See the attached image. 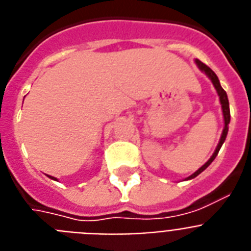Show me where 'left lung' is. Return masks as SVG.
Masks as SVG:
<instances>
[{"mask_svg":"<svg viewBox=\"0 0 251 251\" xmlns=\"http://www.w3.org/2000/svg\"><path fill=\"white\" fill-rule=\"evenodd\" d=\"M195 64H197V66L199 67V70L203 71L205 75H207L208 77H209L210 80H212V83H213L214 88H216L217 93H218V97H220V102H221V106H222V112H223V120H225V127H223V131H222V135H221V139H220V143H218V145H217L216 151H214L213 155L208 159L205 163H204L203 166H201L198 171L194 172L193 175H190L189 177L186 178V180H191V178L197 177L198 175L201 174V172L205 170V168L208 167V166L212 163V162L214 161V158L217 157V154H218V151H220L221 147H222V144L225 143V140H226V136H227V132H228V124H229V104H228V98H227V94L226 92L223 90V88L221 86L220 84V80H218V77H217V75L214 74V71L210 69V67H208L207 65L203 64L201 61L199 60H195Z\"/></svg>","mask_w":251,"mask_h":251,"instance_id":"1","label":"left lung"}]
</instances>
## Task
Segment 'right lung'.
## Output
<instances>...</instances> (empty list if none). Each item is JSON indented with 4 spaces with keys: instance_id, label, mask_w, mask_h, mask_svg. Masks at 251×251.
I'll use <instances>...</instances> for the list:
<instances>
[{
    "instance_id": "right-lung-1",
    "label": "right lung",
    "mask_w": 251,
    "mask_h": 251,
    "mask_svg": "<svg viewBox=\"0 0 251 251\" xmlns=\"http://www.w3.org/2000/svg\"><path fill=\"white\" fill-rule=\"evenodd\" d=\"M48 177H50V178H52V180H57V178H56V177H53V176H48Z\"/></svg>"
}]
</instances>
